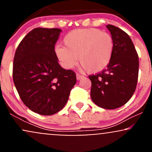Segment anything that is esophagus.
<instances>
[{"instance_id":"obj_1","label":"esophagus","mask_w":152,"mask_h":152,"mask_svg":"<svg viewBox=\"0 0 152 152\" xmlns=\"http://www.w3.org/2000/svg\"><path fill=\"white\" fill-rule=\"evenodd\" d=\"M83 78V76H82V75L79 74H76V79L77 80H80Z\"/></svg>"}]
</instances>
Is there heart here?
Listing matches in <instances>:
<instances>
[{
  "label": "heart",
  "mask_w": 152,
  "mask_h": 152,
  "mask_svg": "<svg viewBox=\"0 0 152 152\" xmlns=\"http://www.w3.org/2000/svg\"><path fill=\"white\" fill-rule=\"evenodd\" d=\"M64 46L55 48L56 58L64 69L77 64L89 73L104 70L112 58L114 42L111 34L94 28L76 29L64 38Z\"/></svg>",
  "instance_id": "obj_1"
}]
</instances>
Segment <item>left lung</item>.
<instances>
[{"mask_svg": "<svg viewBox=\"0 0 152 152\" xmlns=\"http://www.w3.org/2000/svg\"><path fill=\"white\" fill-rule=\"evenodd\" d=\"M114 42L112 58L106 69L88 76L91 97L105 109H115L126 104L137 87L139 56L129 36L112 25H107Z\"/></svg>", "mask_w": 152, "mask_h": 152, "instance_id": "8db88e82", "label": "left lung"}]
</instances>
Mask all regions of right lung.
Listing matches in <instances>:
<instances>
[{
    "label": "right lung",
    "instance_id": "1",
    "mask_svg": "<svg viewBox=\"0 0 152 152\" xmlns=\"http://www.w3.org/2000/svg\"><path fill=\"white\" fill-rule=\"evenodd\" d=\"M61 30L36 28L15 50L13 78L23 104L37 114L49 116L61 111L76 84V74L59 65L55 46Z\"/></svg>",
    "mask_w": 152,
    "mask_h": 152
}]
</instances>
